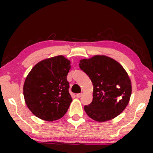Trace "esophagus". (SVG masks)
<instances>
[{"instance_id": "obj_1", "label": "esophagus", "mask_w": 153, "mask_h": 153, "mask_svg": "<svg viewBox=\"0 0 153 153\" xmlns=\"http://www.w3.org/2000/svg\"><path fill=\"white\" fill-rule=\"evenodd\" d=\"M82 95H83V93H79V94H76V97H77V98H80Z\"/></svg>"}]
</instances>
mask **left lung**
Instances as JSON below:
<instances>
[{
  "instance_id": "obj_1",
  "label": "left lung",
  "mask_w": 153,
  "mask_h": 153,
  "mask_svg": "<svg viewBox=\"0 0 153 153\" xmlns=\"http://www.w3.org/2000/svg\"><path fill=\"white\" fill-rule=\"evenodd\" d=\"M79 67L93 85V101L84 106L88 116L97 122H105L120 115L131 95V82L124 68L104 55L81 59Z\"/></svg>"
}]
</instances>
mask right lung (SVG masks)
Instances as JSON below:
<instances>
[{
	"mask_svg": "<svg viewBox=\"0 0 153 153\" xmlns=\"http://www.w3.org/2000/svg\"><path fill=\"white\" fill-rule=\"evenodd\" d=\"M70 64L65 56H56L37 62L27 75L23 88L25 102L37 118L52 122L68 111L72 101L67 81Z\"/></svg>",
	"mask_w": 153,
	"mask_h": 153,
	"instance_id": "obj_1",
	"label": "right lung"
}]
</instances>
